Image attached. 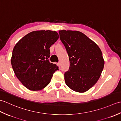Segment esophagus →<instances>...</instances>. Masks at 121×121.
Segmentation results:
<instances>
[{"instance_id": "1", "label": "esophagus", "mask_w": 121, "mask_h": 121, "mask_svg": "<svg viewBox=\"0 0 121 121\" xmlns=\"http://www.w3.org/2000/svg\"><path fill=\"white\" fill-rule=\"evenodd\" d=\"M57 65H58V66H60V65H61L60 62H58V63H57Z\"/></svg>"}]
</instances>
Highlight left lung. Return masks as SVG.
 <instances>
[{"label": "left lung", "mask_w": 121, "mask_h": 121, "mask_svg": "<svg viewBox=\"0 0 121 121\" xmlns=\"http://www.w3.org/2000/svg\"><path fill=\"white\" fill-rule=\"evenodd\" d=\"M59 33L70 60V68L65 73V84L76 92L88 91L97 83L104 69L101 50L81 32L61 30Z\"/></svg>", "instance_id": "obj_1"}]
</instances>
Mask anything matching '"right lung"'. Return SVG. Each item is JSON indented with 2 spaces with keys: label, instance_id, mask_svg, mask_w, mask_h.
<instances>
[{
  "label": "right lung",
  "instance_id": "obj_1",
  "mask_svg": "<svg viewBox=\"0 0 121 121\" xmlns=\"http://www.w3.org/2000/svg\"><path fill=\"white\" fill-rule=\"evenodd\" d=\"M59 38L56 31L36 30L29 33L15 45L11 59L17 78L30 91L42 90L50 83L58 67L49 62L51 46Z\"/></svg>",
  "mask_w": 121,
  "mask_h": 121
}]
</instances>
